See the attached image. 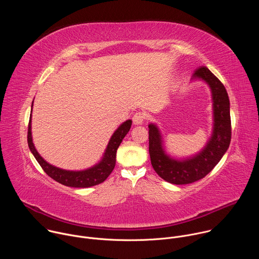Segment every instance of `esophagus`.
Instances as JSON below:
<instances>
[{
	"label": "esophagus",
	"instance_id": "1",
	"mask_svg": "<svg viewBox=\"0 0 259 259\" xmlns=\"http://www.w3.org/2000/svg\"><path fill=\"white\" fill-rule=\"evenodd\" d=\"M132 120H133V124L134 125H137V126L141 125L143 123V121H144V115L142 113H136L133 116Z\"/></svg>",
	"mask_w": 259,
	"mask_h": 259
}]
</instances>
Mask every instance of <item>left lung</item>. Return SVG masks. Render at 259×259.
Returning a JSON list of instances; mask_svg holds the SVG:
<instances>
[{
  "label": "left lung",
  "instance_id": "8db88e82",
  "mask_svg": "<svg viewBox=\"0 0 259 259\" xmlns=\"http://www.w3.org/2000/svg\"><path fill=\"white\" fill-rule=\"evenodd\" d=\"M194 81H203L208 85L213 109L212 133L199 153L182 159L171 157L166 152L158 125H149L152 166L161 178L173 184H189L205 177L224 157L231 143L230 99L225 86L205 66L195 71L192 77V82Z\"/></svg>",
  "mask_w": 259,
  "mask_h": 259
}]
</instances>
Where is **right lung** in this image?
Returning a JSON list of instances; mask_svg holds the SVG:
<instances>
[{
  "label": "right lung",
  "instance_id": "right-lung-1",
  "mask_svg": "<svg viewBox=\"0 0 259 259\" xmlns=\"http://www.w3.org/2000/svg\"><path fill=\"white\" fill-rule=\"evenodd\" d=\"M32 104H33V101L31 103V112H32ZM131 125H132L131 120H127L124 123H122L118 127V129L114 132L112 137H110L101 160L98 163H96L94 166L87 168L85 170L72 171V170L61 169L49 164L46 160H44L41 157L38 151L35 150L34 144L32 142L31 114H30L29 123H28L27 143H28L29 150L33 155V157L35 158V160L38 161V163L43 168V170L55 181L63 184V186L71 187V188H90L103 182L114 170L116 165L117 150L120 146L123 138L129 132Z\"/></svg>",
  "mask_w": 259,
  "mask_h": 259
}]
</instances>
